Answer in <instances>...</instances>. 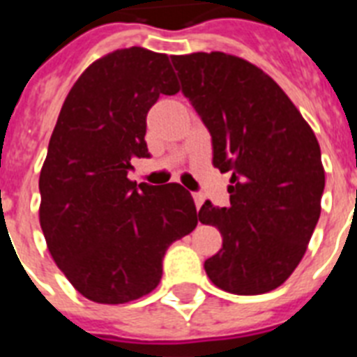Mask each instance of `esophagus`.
Here are the masks:
<instances>
[{"instance_id": "esophagus-1", "label": "esophagus", "mask_w": 357, "mask_h": 357, "mask_svg": "<svg viewBox=\"0 0 357 357\" xmlns=\"http://www.w3.org/2000/svg\"><path fill=\"white\" fill-rule=\"evenodd\" d=\"M192 198H195L196 209H200L202 204H204V200H206V198H204V195H200V192H195V195H192Z\"/></svg>"}]
</instances>
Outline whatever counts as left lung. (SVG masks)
I'll list each match as a JSON object with an SVG mask.
<instances>
[{
    "label": "left lung",
    "mask_w": 357,
    "mask_h": 357,
    "mask_svg": "<svg viewBox=\"0 0 357 357\" xmlns=\"http://www.w3.org/2000/svg\"><path fill=\"white\" fill-rule=\"evenodd\" d=\"M172 64L211 133L213 165L231 172L229 207L206 202L198 213L222 235V248L204 268L222 291L268 293L298 266L321 217L319 140L255 64L222 52L174 55Z\"/></svg>",
    "instance_id": "obj_1"
}]
</instances>
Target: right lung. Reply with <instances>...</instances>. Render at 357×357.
I'll return each instance as SVG.
<instances>
[{
	"label": "right lung",
	"instance_id": "add662e5",
	"mask_svg": "<svg viewBox=\"0 0 357 357\" xmlns=\"http://www.w3.org/2000/svg\"><path fill=\"white\" fill-rule=\"evenodd\" d=\"M179 92L165 53L126 47L98 59L64 100L42 165V234L53 261L85 298L126 304L151 293L168 246L198 224L179 183L131 181L135 157H150L146 114Z\"/></svg>",
	"mask_w": 357,
	"mask_h": 357
}]
</instances>
